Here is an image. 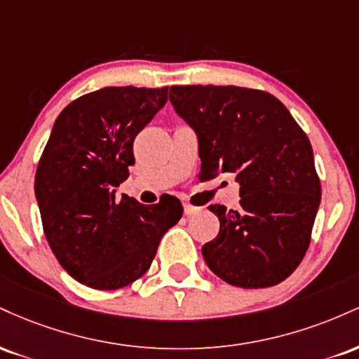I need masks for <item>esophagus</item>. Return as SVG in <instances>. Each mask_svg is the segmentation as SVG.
Masks as SVG:
<instances>
[{"instance_id": "obj_1", "label": "esophagus", "mask_w": 359, "mask_h": 359, "mask_svg": "<svg viewBox=\"0 0 359 359\" xmlns=\"http://www.w3.org/2000/svg\"><path fill=\"white\" fill-rule=\"evenodd\" d=\"M199 211H201V208H196V205L184 203V214H185V216H192V214H196Z\"/></svg>"}]
</instances>
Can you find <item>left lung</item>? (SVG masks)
Here are the masks:
<instances>
[{
  "mask_svg": "<svg viewBox=\"0 0 359 359\" xmlns=\"http://www.w3.org/2000/svg\"><path fill=\"white\" fill-rule=\"evenodd\" d=\"M177 113L199 138L201 172H234L240 209L209 205L221 228L203 257L229 285L283 282L306 257L320 204L307 135L270 93L238 86H172Z\"/></svg>",
  "mask_w": 359,
  "mask_h": 359,
  "instance_id": "1",
  "label": "left lung"
}]
</instances>
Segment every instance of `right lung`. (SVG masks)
I'll return each mask as SVG.
<instances>
[{
    "instance_id": "right-lung-1",
    "label": "right lung",
    "mask_w": 359,
    "mask_h": 359,
    "mask_svg": "<svg viewBox=\"0 0 359 359\" xmlns=\"http://www.w3.org/2000/svg\"><path fill=\"white\" fill-rule=\"evenodd\" d=\"M167 89L111 86L77 97L55 119L36 165L48 246L72 278L96 290L145 275L162 236L182 217L177 197L143 205L114 194L135 163V138L163 108Z\"/></svg>"
}]
</instances>
